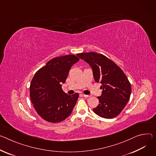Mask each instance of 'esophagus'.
<instances>
[{
    "label": "esophagus",
    "mask_w": 156,
    "mask_h": 156,
    "mask_svg": "<svg viewBox=\"0 0 156 156\" xmlns=\"http://www.w3.org/2000/svg\"><path fill=\"white\" fill-rule=\"evenodd\" d=\"M83 96L84 97H85V98H90V95H86V94H83Z\"/></svg>",
    "instance_id": "1"
}]
</instances>
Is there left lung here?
<instances>
[{
    "instance_id": "left-lung-1",
    "label": "left lung",
    "mask_w": 156,
    "mask_h": 156,
    "mask_svg": "<svg viewBox=\"0 0 156 156\" xmlns=\"http://www.w3.org/2000/svg\"><path fill=\"white\" fill-rule=\"evenodd\" d=\"M77 56L91 66L95 81L101 83L102 94L98 97L100 103L93 111L103 118L116 117L129 101L131 93V84L123 71L100 53H81Z\"/></svg>"
}]
</instances>
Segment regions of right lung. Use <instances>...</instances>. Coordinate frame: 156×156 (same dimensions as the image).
I'll return each instance as SVG.
<instances>
[{
	"instance_id": "obj_1",
	"label": "right lung",
	"mask_w": 156,
	"mask_h": 156,
	"mask_svg": "<svg viewBox=\"0 0 156 156\" xmlns=\"http://www.w3.org/2000/svg\"><path fill=\"white\" fill-rule=\"evenodd\" d=\"M80 58L74 55L59 56L39 69L30 86V96L38 115L50 122H59L72 113L79 94H66L62 88L69 71Z\"/></svg>"
}]
</instances>
